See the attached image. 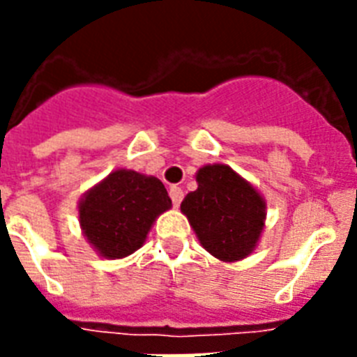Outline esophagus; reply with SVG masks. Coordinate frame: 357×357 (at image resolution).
Wrapping results in <instances>:
<instances>
[{
	"label": "esophagus",
	"instance_id": "1",
	"mask_svg": "<svg viewBox=\"0 0 357 357\" xmlns=\"http://www.w3.org/2000/svg\"><path fill=\"white\" fill-rule=\"evenodd\" d=\"M170 198H172L174 206L178 207L179 204H181V200H183V189H181V187H176V185L170 187Z\"/></svg>",
	"mask_w": 357,
	"mask_h": 357
}]
</instances>
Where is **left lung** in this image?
Returning <instances> with one entry per match:
<instances>
[{
  "label": "left lung",
  "mask_w": 357,
  "mask_h": 357,
  "mask_svg": "<svg viewBox=\"0 0 357 357\" xmlns=\"http://www.w3.org/2000/svg\"><path fill=\"white\" fill-rule=\"evenodd\" d=\"M196 181L198 189L185 196L181 211L202 246L222 261L246 257L263 231V198L226 165L200 168Z\"/></svg>",
  "instance_id": "8db88e82"
}]
</instances>
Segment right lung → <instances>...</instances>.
Instances as JSON below:
<instances>
[{"instance_id":"obj_1","label":"right lung","mask_w":357,"mask_h":357,"mask_svg":"<svg viewBox=\"0 0 357 357\" xmlns=\"http://www.w3.org/2000/svg\"><path fill=\"white\" fill-rule=\"evenodd\" d=\"M170 206V196L157 178L116 170L83 198L79 222L103 257L120 259L142 246L153 220Z\"/></svg>"}]
</instances>
